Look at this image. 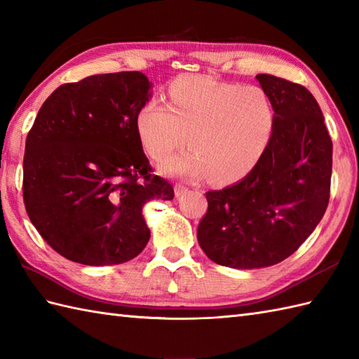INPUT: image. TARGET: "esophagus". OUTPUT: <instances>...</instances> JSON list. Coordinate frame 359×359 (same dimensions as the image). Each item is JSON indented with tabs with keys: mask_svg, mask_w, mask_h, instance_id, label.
Masks as SVG:
<instances>
[{
	"mask_svg": "<svg viewBox=\"0 0 359 359\" xmlns=\"http://www.w3.org/2000/svg\"><path fill=\"white\" fill-rule=\"evenodd\" d=\"M187 191H188V188H187L185 185H182V184H175V187H174V194H175V197L184 196Z\"/></svg>",
	"mask_w": 359,
	"mask_h": 359,
	"instance_id": "1",
	"label": "esophagus"
}]
</instances>
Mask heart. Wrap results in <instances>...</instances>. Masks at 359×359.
<instances>
[{
  "mask_svg": "<svg viewBox=\"0 0 359 359\" xmlns=\"http://www.w3.org/2000/svg\"><path fill=\"white\" fill-rule=\"evenodd\" d=\"M274 108L264 89L184 75L168 88V104L151 98L137 112V131L160 172L212 184L238 182L255 170L274 131Z\"/></svg>",
  "mask_w": 359,
  "mask_h": 359,
  "instance_id": "b5f03b06",
  "label": "heart"
}]
</instances>
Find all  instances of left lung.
Wrapping results in <instances>:
<instances>
[{
    "instance_id": "obj_1",
    "label": "left lung",
    "mask_w": 359,
    "mask_h": 359,
    "mask_svg": "<svg viewBox=\"0 0 359 359\" xmlns=\"http://www.w3.org/2000/svg\"><path fill=\"white\" fill-rule=\"evenodd\" d=\"M274 108L269 148L238 184L208 191L197 241L212 262L231 269L279 264L321 222L330 199L332 139L307 88L256 75Z\"/></svg>"
}]
</instances>
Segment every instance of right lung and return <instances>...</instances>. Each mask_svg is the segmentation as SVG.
<instances>
[{
	"instance_id": "1",
	"label": "right lung",
	"mask_w": 359,
	"mask_h": 359,
	"mask_svg": "<svg viewBox=\"0 0 359 359\" xmlns=\"http://www.w3.org/2000/svg\"><path fill=\"white\" fill-rule=\"evenodd\" d=\"M151 86L139 71L66 83L43 103L27 134V216L72 262L116 265L139 256L151 236L143 205L174 197L172 185L151 174L137 131Z\"/></svg>"
}]
</instances>
